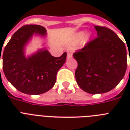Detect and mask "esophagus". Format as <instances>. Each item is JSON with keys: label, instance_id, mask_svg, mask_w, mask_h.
<instances>
[{"label": "esophagus", "instance_id": "esophagus-1", "mask_svg": "<svg viewBox=\"0 0 130 130\" xmlns=\"http://www.w3.org/2000/svg\"><path fill=\"white\" fill-rule=\"evenodd\" d=\"M67 59H71V57H72V53L71 52H68L67 53Z\"/></svg>", "mask_w": 130, "mask_h": 130}]
</instances>
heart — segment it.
Listing matches in <instances>:
<instances>
[{
    "instance_id": "obj_1",
    "label": "heart",
    "mask_w": 130,
    "mask_h": 130,
    "mask_svg": "<svg viewBox=\"0 0 130 130\" xmlns=\"http://www.w3.org/2000/svg\"><path fill=\"white\" fill-rule=\"evenodd\" d=\"M83 36H84V32H79V33H77L76 34H75V36H73V38H72V40H71L72 43L73 44L77 43V42H79V40L82 39V38L83 37ZM89 39H90L89 36L87 35L85 37V38H84V42H86L88 41Z\"/></svg>"
}]
</instances>
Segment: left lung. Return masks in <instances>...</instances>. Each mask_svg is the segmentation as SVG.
<instances>
[{"mask_svg": "<svg viewBox=\"0 0 130 130\" xmlns=\"http://www.w3.org/2000/svg\"><path fill=\"white\" fill-rule=\"evenodd\" d=\"M94 27L97 37L73 54L77 62L75 71L77 85L92 94L113 90L127 69L124 42L111 29L99 25Z\"/></svg>", "mask_w": 130, "mask_h": 130, "instance_id": "obj_1", "label": "left lung"}]
</instances>
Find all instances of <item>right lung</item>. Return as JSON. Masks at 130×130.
<instances>
[{
    "mask_svg": "<svg viewBox=\"0 0 130 130\" xmlns=\"http://www.w3.org/2000/svg\"><path fill=\"white\" fill-rule=\"evenodd\" d=\"M39 25H25L11 37L3 52V69L8 81L21 92L37 95L51 90L56 82L57 73L65 63L67 53L52 56L47 50H40L26 58L24 46L34 34H46ZM0 54V61H1Z\"/></svg>",
    "mask_w": 130,
    "mask_h": 130,
    "instance_id": "obj_1",
    "label": "right lung"
}]
</instances>
